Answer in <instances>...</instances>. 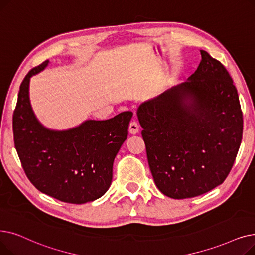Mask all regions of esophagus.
I'll return each mask as SVG.
<instances>
[{"instance_id": "34e87169", "label": "esophagus", "mask_w": 255, "mask_h": 255, "mask_svg": "<svg viewBox=\"0 0 255 255\" xmlns=\"http://www.w3.org/2000/svg\"><path fill=\"white\" fill-rule=\"evenodd\" d=\"M139 129H140V127H139V125H138L137 121H136V120H132V121H130L129 127H128V131H129V134H131V135H136V134H138V132H139Z\"/></svg>"}]
</instances>
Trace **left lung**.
I'll return each instance as SVG.
<instances>
[{"mask_svg": "<svg viewBox=\"0 0 255 255\" xmlns=\"http://www.w3.org/2000/svg\"><path fill=\"white\" fill-rule=\"evenodd\" d=\"M200 54L197 69L186 82L137 110L155 186L173 199L199 196L221 185L243 134L233 79L209 53Z\"/></svg>", "mask_w": 255, "mask_h": 255, "instance_id": "obj_1", "label": "left lung"}]
</instances>
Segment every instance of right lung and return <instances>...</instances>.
Wrapping results in <instances>:
<instances>
[{
    "label": "right lung",
    "instance_id": "add662e5",
    "mask_svg": "<svg viewBox=\"0 0 255 255\" xmlns=\"http://www.w3.org/2000/svg\"><path fill=\"white\" fill-rule=\"evenodd\" d=\"M48 64L29 71L20 84L13 114L14 144L21 166L40 192L60 201L82 204L99 199L111 186L113 163L127 140L132 113L107 120H85L64 130L50 129L36 118L30 79Z\"/></svg>",
    "mask_w": 255,
    "mask_h": 255
}]
</instances>
